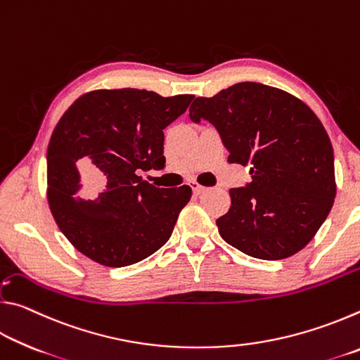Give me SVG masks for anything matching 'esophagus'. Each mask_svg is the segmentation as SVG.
Returning <instances> with one entry per match:
<instances>
[{
	"instance_id": "1",
	"label": "esophagus",
	"mask_w": 360,
	"mask_h": 360,
	"mask_svg": "<svg viewBox=\"0 0 360 360\" xmlns=\"http://www.w3.org/2000/svg\"><path fill=\"white\" fill-rule=\"evenodd\" d=\"M191 187H192V191H193V193H195V195H200V193H202V192H205V191H206V187L200 186L198 182H192Z\"/></svg>"
}]
</instances>
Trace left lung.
I'll use <instances>...</instances> for the list:
<instances>
[{"mask_svg": "<svg viewBox=\"0 0 360 360\" xmlns=\"http://www.w3.org/2000/svg\"><path fill=\"white\" fill-rule=\"evenodd\" d=\"M188 117L216 127L230 163L249 165L251 182L230 188V210L216 221L222 238L262 260L307 246L337 193L333 148L318 115L281 89L240 82L195 98Z\"/></svg>", "mask_w": 360, "mask_h": 360, "instance_id": "8db88e82", "label": "left lung"}]
</instances>
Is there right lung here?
<instances>
[{"instance_id":"add662e5","label":"right lung","mask_w":360,"mask_h":360,"mask_svg":"<svg viewBox=\"0 0 360 360\" xmlns=\"http://www.w3.org/2000/svg\"><path fill=\"white\" fill-rule=\"evenodd\" d=\"M192 100L103 89L79 96L62 115L47 148V200L79 252L117 268L169 240L192 188L155 187L139 172L165 165L163 130Z\"/></svg>"}]
</instances>
